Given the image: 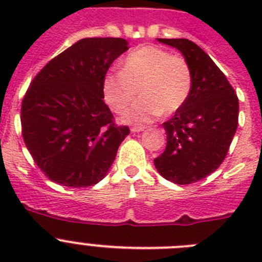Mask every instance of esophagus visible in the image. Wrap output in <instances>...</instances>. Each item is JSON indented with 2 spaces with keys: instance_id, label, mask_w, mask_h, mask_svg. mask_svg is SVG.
I'll list each match as a JSON object with an SVG mask.
<instances>
[{
  "instance_id": "1",
  "label": "esophagus",
  "mask_w": 262,
  "mask_h": 262,
  "mask_svg": "<svg viewBox=\"0 0 262 262\" xmlns=\"http://www.w3.org/2000/svg\"><path fill=\"white\" fill-rule=\"evenodd\" d=\"M144 128V126H133L131 127V131H133V133H140V131H143Z\"/></svg>"
}]
</instances>
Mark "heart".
<instances>
[{
    "mask_svg": "<svg viewBox=\"0 0 262 262\" xmlns=\"http://www.w3.org/2000/svg\"><path fill=\"white\" fill-rule=\"evenodd\" d=\"M193 89V71L187 60L157 46H144L129 52L120 72L103 78L106 102L115 113H123L135 97L142 98L126 111L124 120L149 123L163 114L181 108Z\"/></svg>",
    "mask_w": 262,
    "mask_h": 262,
    "instance_id": "1",
    "label": "heart"
}]
</instances>
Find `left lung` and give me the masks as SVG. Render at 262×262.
I'll list each match as a JSON object with an SVG mask.
<instances>
[{"instance_id":"left-lung-1","label":"left lung","mask_w":262,"mask_h":262,"mask_svg":"<svg viewBox=\"0 0 262 262\" xmlns=\"http://www.w3.org/2000/svg\"><path fill=\"white\" fill-rule=\"evenodd\" d=\"M177 48L193 71V89L163 123L165 151L154 160L159 173L177 185L200 181L223 163L239 120V99L223 72L189 39H157Z\"/></svg>"}]
</instances>
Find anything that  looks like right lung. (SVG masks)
Here are the masks:
<instances>
[{"label":"right lung","mask_w":262,"mask_h":262,"mask_svg":"<svg viewBox=\"0 0 262 262\" xmlns=\"http://www.w3.org/2000/svg\"><path fill=\"white\" fill-rule=\"evenodd\" d=\"M128 50L122 38H85L53 57L31 81L20 107L22 136L51 181L93 186L129 134L103 102V78Z\"/></svg>","instance_id":"add662e5"}]
</instances>
